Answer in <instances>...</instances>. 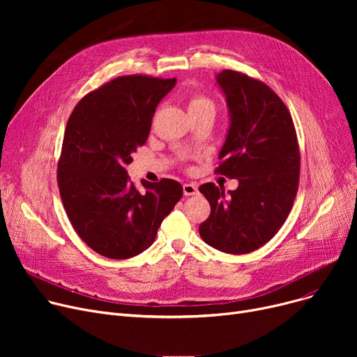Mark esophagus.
I'll return each instance as SVG.
<instances>
[{"mask_svg": "<svg viewBox=\"0 0 357 357\" xmlns=\"http://www.w3.org/2000/svg\"><path fill=\"white\" fill-rule=\"evenodd\" d=\"M182 188H183V194L186 197H191V195L198 194V188H197L195 183H183Z\"/></svg>", "mask_w": 357, "mask_h": 357, "instance_id": "esophagus-1", "label": "esophagus"}]
</instances>
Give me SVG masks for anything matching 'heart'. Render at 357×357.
<instances>
[{"label": "heart", "instance_id": "1", "mask_svg": "<svg viewBox=\"0 0 357 357\" xmlns=\"http://www.w3.org/2000/svg\"><path fill=\"white\" fill-rule=\"evenodd\" d=\"M188 105H190V111L199 109V108H207V107L214 108V102L210 98L201 96V93H192V96L190 97Z\"/></svg>", "mask_w": 357, "mask_h": 357}]
</instances>
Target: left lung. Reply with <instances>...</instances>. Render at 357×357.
<instances>
[{
  "mask_svg": "<svg viewBox=\"0 0 357 357\" xmlns=\"http://www.w3.org/2000/svg\"><path fill=\"white\" fill-rule=\"evenodd\" d=\"M231 124L215 174L238 179L224 192L213 182L199 186L211 205L199 224L202 240L224 253H249L282 227L298 192L301 155L285 102L265 82L231 69L218 73Z\"/></svg>",
  "mask_w": 357,
  "mask_h": 357,
  "instance_id": "8db88e82",
  "label": "left lung"
}]
</instances>
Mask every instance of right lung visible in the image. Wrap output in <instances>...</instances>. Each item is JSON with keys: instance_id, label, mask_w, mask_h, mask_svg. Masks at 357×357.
I'll use <instances>...</instances> for the list:
<instances>
[{"instance_id": "right-lung-1", "label": "right lung", "mask_w": 357, "mask_h": 357, "mask_svg": "<svg viewBox=\"0 0 357 357\" xmlns=\"http://www.w3.org/2000/svg\"><path fill=\"white\" fill-rule=\"evenodd\" d=\"M176 84L124 75L89 93L68 120L58 160V186L77 234L101 256L133 257L153 245L163 218L181 199L172 179L128 181L126 165L143 146L160 100Z\"/></svg>"}]
</instances>
